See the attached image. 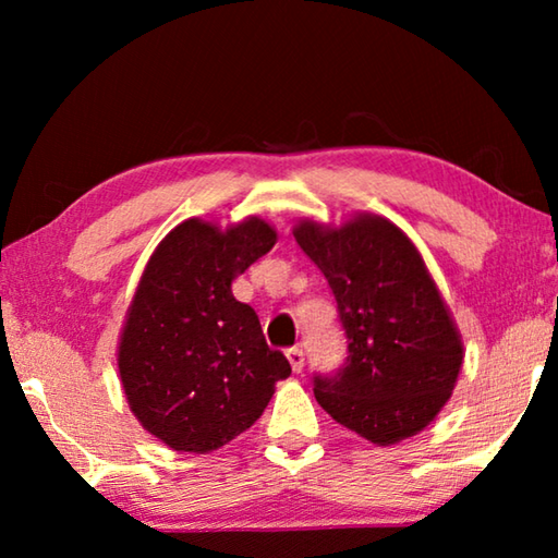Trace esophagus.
I'll return each mask as SVG.
<instances>
[{
  "label": "esophagus",
  "mask_w": 558,
  "mask_h": 558,
  "mask_svg": "<svg viewBox=\"0 0 558 558\" xmlns=\"http://www.w3.org/2000/svg\"><path fill=\"white\" fill-rule=\"evenodd\" d=\"M286 356H288V362L292 366V372L300 374L302 366H305V352H302L300 347H290L288 352H286Z\"/></svg>",
  "instance_id": "esophagus-1"
}]
</instances>
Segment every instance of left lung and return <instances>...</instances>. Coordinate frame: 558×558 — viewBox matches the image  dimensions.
<instances>
[{
    "mask_svg": "<svg viewBox=\"0 0 558 558\" xmlns=\"http://www.w3.org/2000/svg\"><path fill=\"white\" fill-rule=\"evenodd\" d=\"M292 235L323 270L347 335V362L315 376V399L344 428L393 446L436 418L456 389L462 339L421 253L384 216Z\"/></svg>",
    "mask_w": 558,
    "mask_h": 558,
    "instance_id": "obj_1",
    "label": "left lung"
}]
</instances>
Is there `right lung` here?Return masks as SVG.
<instances>
[{
  "instance_id": "1",
  "label": "right lung",
  "mask_w": 558,
  "mask_h": 558,
  "mask_svg": "<svg viewBox=\"0 0 558 558\" xmlns=\"http://www.w3.org/2000/svg\"><path fill=\"white\" fill-rule=\"evenodd\" d=\"M251 216L231 229L189 219L149 256L128 310L118 369L147 433L179 452H211L248 430L288 379L256 310L231 292L235 276L276 245Z\"/></svg>"
}]
</instances>
